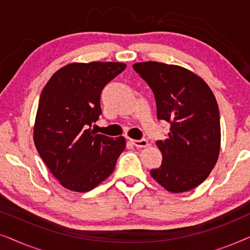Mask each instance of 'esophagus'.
Returning <instances> with one entry per match:
<instances>
[{
    "label": "esophagus",
    "instance_id": "esophagus-1",
    "mask_svg": "<svg viewBox=\"0 0 250 250\" xmlns=\"http://www.w3.org/2000/svg\"><path fill=\"white\" fill-rule=\"evenodd\" d=\"M131 142L136 146V148H146V146H148V145H149L148 140H146V139L131 140Z\"/></svg>",
    "mask_w": 250,
    "mask_h": 250
}]
</instances>
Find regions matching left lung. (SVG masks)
Wrapping results in <instances>:
<instances>
[{
  "mask_svg": "<svg viewBox=\"0 0 250 250\" xmlns=\"http://www.w3.org/2000/svg\"><path fill=\"white\" fill-rule=\"evenodd\" d=\"M133 68L155 94L157 118L170 124L167 139L156 142L162 165L150 174L169 192L192 190L207 179L220 153L216 99L204 80L183 67L148 61Z\"/></svg>",
  "mask_w": 250,
  "mask_h": 250,
  "instance_id": "left-lung-1",
  "label": "left lung"
}]
</instances>
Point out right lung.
<instances>
[{"mask_svg": "<svg viewBox=\"0 0 250 250\" xmlns=\"http://www.w3.org/2000/svg\"><path fill=\"white\" fill-rule=\"evenodd\" d=\"M126 68L122 62L70 63L54 73L42 93L34 126L41 158L61 186L87 192L114 172L123 136L97 134L104 87Z\"/></svg>", "mask_w": 250, "mask_h": 250, "instance_id": "obj_1", "label": "right lung"}]
</instances>
